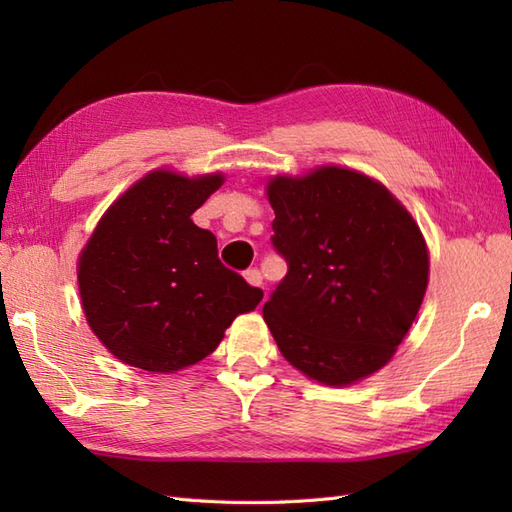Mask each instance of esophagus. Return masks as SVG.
Masks as SVG:
<instances>
[{"instance_id": "34e87169", "label": "esophagus", "mask_w": 512, "mask_h": 512, "mask_svg": "<svg viewBox=\"0 0 512 512\" xmlns=\"http://www.w3.org/2000/svg\"><path fill=\"white\" fill-rule=\"evenodd\" d=\"M244 277H246V281L250 286H262L264 284V277H262V273H259L257 268H248L246 273H244Z\"/></svg>"}]
</instances>
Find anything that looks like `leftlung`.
I'll use <instances>...</instances> for the list:
<instances>
[{
	"instance_id": "obj_1",
	"label": "left lung",
	"mask_w": 512,
	"mask_h": 512,
	"mask_svg": "<svg viewBox=\"0 0 512 512\" xmlns=\"http://www.w3.org/2000/svg\"><path fill=\"white\" fill-rule=\"evenodd\" d=\"M270 237L288 273L264 303L279 352L325 385L383 367L405 339L427 290L418 224L383 184L321 167L268 184Z\"/></svg>"
}]
</instances>
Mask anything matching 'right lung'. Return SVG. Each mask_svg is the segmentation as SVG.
Listing matches in <instances>:
<instances>
[{"label":"right lung","mask_w":512,"mask_h":512,"mask_svg":"<svg viewBox=\"0 0 512 512\" xmlns=\"http://www.w3.org/2000/svg\"><path fill=\"white\" fill-rule=\"evenodd\" d=\"M224 178L154 171L121 195L79 259V290L92 332L118 361L178 372L209 356L262 288L226 268L217 239L195 226Z\"/></svg>","instance_id":"1"}]
</instances>
